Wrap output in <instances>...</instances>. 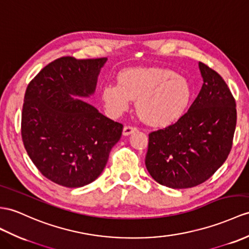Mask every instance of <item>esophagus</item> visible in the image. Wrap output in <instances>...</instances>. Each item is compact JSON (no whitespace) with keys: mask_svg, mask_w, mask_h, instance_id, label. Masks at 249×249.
Wrapping results in <instances>:
<instances>
[{"mask_svg":"<svg viewBox=\"0 0 249 249\" xmlns=\"http://www.w3.org/2000/svg\"><path fill=\"white\" fill-rule=\"evenodd\" d=\"M136 131H137L136 126L125 125L124 128V130H123V134H124V136H129V135L132 134V133H134V132H136Z\"/></svg>","mask_w":249,"mask_h":249,"instance_id":"obj_1","label":"esophagus"}]
</instances>
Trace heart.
<instances>
[{
	"instance_id": "b5f03b06",
	"label": "heart",
	"mask_w": 249,
	"mask_h": 249,
	"mask_svg": "<svg viewBox=\"0 0 249 249\" xmlns=\"http://www.w3.org/2000/svg\"><path fill=\"white\" fill-rule=\"evenodd\" d=\"M105 107L117 117L128 110L132 99L145 123L171 125L184 116L193 100L190 82L169 69L134 68L118 75V83L108 82L101 90Z\"/></svg>"
}]
</instances>
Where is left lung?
<instances>
[{
	"label": "left lung",
	"instance_id": "8db88e82",
	"mask_svg": "<svg viewBox=\"0 0 249 249\" xmlns=\"http://www.w3.org/2000/svg\"><path fill=\"white\" fill-rule=\"evenodd\" d=\"M201 90L178 123L149 134L145 167L157 183L185 189L212 177L231 150L236 124L233 96L215 71L198 62Z\"/></svg>",
	"mask_w": 249,
	"mask_h": 249
}]
</instances>
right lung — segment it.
Masks as SVG:
<instances>
[{
  "label": "right lung",
  "instance_id": "right-lung-1",
  "mask_svg": "<svg viewBox=\"0 0 249 249\" xmlns=\"http://www.w3.org/2000/svg\"><path fill=\"white\" fill-rule=\"evenodd\" d=\"M107 58L62 57L29 82L22 110V141L30 160L60 186L90 184L107 165L124 125L78 97L95 93Z\"/></svg>",
  "mask_w": 249,
  "mask_h": 249
}]
</instances>
